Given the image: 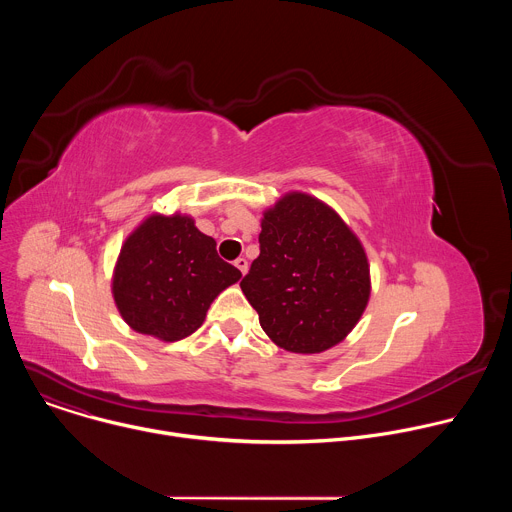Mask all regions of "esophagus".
<instances>
[{
	"instance_id": "esophagus-1",
	"label": "esophagus",
	"mask_w": 512,
	"mask_h": 512,
	"mask_svg": "<svg viewBox=\"0 0 512 512\" xmlns=\"http://www.w3.org/2000/svg\"><path fill=\"white\" fill-rule=\"evenodd\" d=\"M235 265L239 267V271H241L243 275H245V273H247V269H249V261H247L245 257H239V259L235 261Z\"/></svg>"
}]
</instances>
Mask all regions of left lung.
<instances>
[{
	"label": "left lung",
	"mask_w": 512,
	"mask_h": 512,
	"mask_svg": "<svg viewBox=\"0 0 512 512\" xmlns=\"http://www.w3.org/2000/svg\"><path fill=\"white\" fill-rule=\"evenodd\" d=\"M241 289L277 346L314 354L360 320L371 296L369 261L330 206L291 192L265 210L259 257Z\"/></svg>",
	"instance_id": "8db88e82"
}]
</instances>
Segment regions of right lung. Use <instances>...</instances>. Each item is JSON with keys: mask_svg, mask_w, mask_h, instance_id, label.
Masks as SVG:
<instances>
[{"mask_svg": "<svg viewBox=\"0 0 512 512\" xmlns=\"http://www.w3.org/2000/svg\"><path fill=\"white\" fill-rule=\"evenodd\" d=\"M239 277L190 216L152 214L121 247L113 298L135 332L174 342L196 332L212 300Z\"/></svg>", "mask_w": 512, "mask_h": 512, "instance_id": "right-lung-1", "label": "right lung"}]
</instances>
